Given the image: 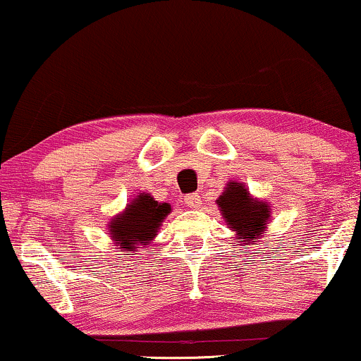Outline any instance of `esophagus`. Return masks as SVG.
<instances>
[{"label":"esophagus","mask_w":361,"mask_h":361,"mask_svg":"<svg viewBox=\"0 0 361 361\" xmlns=\"http://www.w3.org/2000/svg\"><path fill=\"white\" fill-rule=\"evenodd\" d=\"M184 202H185V206L192 207V209H197V207L201 206V196H199L197 192L188 194V196L184 197Z\"/></svg>","instance_id":"1"}]
</instances>
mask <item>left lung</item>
<instances>
[{
    "instance_id": "8db88e82",
    "label": "left lung",
    "mask_w": 361,
    "mask_h": 361,
    "mask_svg": "<svg viewBox=\"0 0 361 361\" xmlns=\"http://www.w3.org/2000/svg\"><path fill=\"white\" fill-rule=\"evenodd\" d=\"M216 204L228 228L236 233L241 247L255 245V241L262 238L270 221V206L265 201L252 197L248 188L236 180L228 182Z\"/></svg>"
}]
</instances>
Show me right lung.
<instances>
[{"label":"right lung","mask_w":361,"mask_h":361,"mask_svg":"<svg viewBox=\"0 0 361 361\" xmlns=\"http://www.w3.org/2000/svg\"><path fill=\"white\" fill-rule=\"evenodd\" d=\"M171 211L169 202H159L148 192H140L130 204H126L123 213L116 214L108 223L114 247L126 255H137V248L145 250L147 245L154 241Z\"/></svg>","instance_id":"right-lung-1"}]
</instances>
